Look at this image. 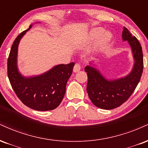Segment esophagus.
<instances>
[{"mask_svg": "<svg viewBox=\"0 0 148 148\" xmlns=\"http://www.w3.org/2000/svg\"><path fill=\"white\" fill-rule=\"evenodd\" d=\"M80 69H81L80 64H78V63H76L75 64V66L73 67V72L77 73V72H78V71H80Z\"/></svg>", "mask_w": 148, "mask_h": 148, "instance_id": "obj_1", "label": "esophagus"}]
</instances>
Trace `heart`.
<instances>
[{"instance_id": "1", "label": "heart", "mask_w": 148, "mask_h": 148, "mask_svg": "<svg viewBox=\"0 0 148 148\" xmlns=\"http://www.w3.org/2000/svg\"><path fill=\"white\" fill-rule=\"evenodd\" d=\"M104 29L102 28H95L92 30L91 34V39H95L99 37L101 34L103 33ZM112 34L110 32H105L102 35L100 36L99 39L98 43H96L95 46V50L98 51V50H101L104 48H106L108 45L110 43L112 40Z\"/></svg>"}]
</instances>
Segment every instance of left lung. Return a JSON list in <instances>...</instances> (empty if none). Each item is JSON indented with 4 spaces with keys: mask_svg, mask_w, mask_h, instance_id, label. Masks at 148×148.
<instances>
[{
    "mask_svg": "<svg viewBox=\"0 0 148 148\" xmlns=\"http://www.w3.org/2000/svg\"><path fill=\"white\" fill-rule=\"evenodd\" d=\"M122 36L124 41L129 42L135 60L132 71L128 75L107 80L94 68L87 66L84 69L88 77V97L98 108L112 109L123 105L133 93L143 73V56L139 41L125 27H123Z\"/></svg>",
    "mask_w": 148,
    "mask_h": 148,
    "instance_id": "obj_1",
    "label": "left lung"
}]
</instances>
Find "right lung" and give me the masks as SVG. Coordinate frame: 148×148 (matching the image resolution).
I'll return each mask as SVG.
<instances>
[{"mask_svg": "<svg viewBox=\"0 0 148 148\" xmlns=\"http://www.w3.org/2000/svg\"><path fill=\"white\" fill-rule=\"evenodd\" d=\"M32 27L18 34L12 44L8 59V75L14 91L24 105L36 111H49L60 105L66 92V86L73 72L74 62L60 64L44 74L24 77L16 65L19 41Z\"/></svg>", "mask_w": 148, "mask_h": 148, "instance_id": "obj_1", "label": "right lung"}]
</instances>
